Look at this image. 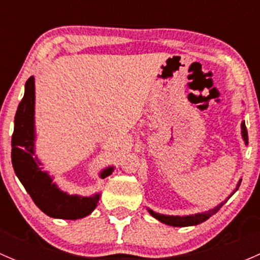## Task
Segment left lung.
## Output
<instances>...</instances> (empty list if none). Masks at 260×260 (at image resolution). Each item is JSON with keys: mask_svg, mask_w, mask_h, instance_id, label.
Wrapping results in <instances>:
<instances>
[{"mask_svg": "<svg viewBox=\"0 0 260 260\" xmlns=\"http://www.w3.org/2000/svg\"><path fill=\"white\" fill-rule=\"evenodd\" d=\"M242 136H243V140L245 141V145H248V131H246L245 123H244V122L242 123ZM240 182H242V180L239 181V183H238V186H237V188H235V190H238ZM234 192H235V191H234ZM224 203H225V201H224ZM224 203L219 204L216 208L211 209V210H209V211L201 212V214H195V215H186V216H177V215H176V216H174V215L157 214V212L151 210V209H147V210H148V212L152 215V216L156 217L157 220H159V221L164 222V224L171 225V226H181V228H182V226H191V225L201 224V222H204L205 220H208L209 217L212 216V215L216 214V212L220 210V208L224 205Z\"/></svg>", "mask_w": 260, "mask_h": 260, "instance_id": "left-lung-1", "label": "left lung"}]
</instances>
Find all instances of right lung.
<instances>
[{"label": "right lung", "mask_w": 260, "mask_h": 260, "mask_svg": "<svg viewBox=\"0 0 260 260\" xmlns=\"http://www.w3.org/2000/svg\"><path fill=\"white\" fill-rule=\"evenodd\" d=\"M35 79L30 77L25 84V94L15 115L11 159L15 174L39 209L50 217L77 220L88 216L96 208L101 195H69L52 182V179L35 155ZM113 167L103 170L101 177L109 176Z\"/></svg>", "instance_id": "1"}]
</instances>
